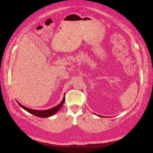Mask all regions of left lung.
<instances>
[{
    "instance_id": "1",
    "label": "left lung",
    "mask_w": 153,
    "mask_h": 153,
    "mask_svg": "<svg viewBox=\"0 0 153 153\" xmlns=\"http://www.w3.org/2000/svg\"><path fill=\"white\" fill-rule=\"evenodd\" d=\"M98 115V116H99V117H102V116H101V115Z\"/></svg>"
}]
</instances>
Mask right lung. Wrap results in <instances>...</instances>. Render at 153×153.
<instances>
[{
	"instance_id": "right-lung-1",
	"label": "right lung",
	"mask_w": 153,
	"mask_h": 153,
	"mask_svg": "<svg viewBox=\"0 0 153 153\" xmlns=\"http://www.w3.org/2000/svg\"><path fill=\"white\" fill-rule=\"evenodd\" d=\"M65 95H64V97H63V99L62 101L61 102V103H59L58 105H57L56 106L54 107L51 108L44 110V111H38V110H34V109L29 108H27L25 106L22 105V104H21V103L18 102L17 101V102L18 103V104L19 105V106L21 107H22L23 109L25 110V111H26L29 113L31 114L37 116V117H38L46 118V117H50V116L53 115L54 114H56L59 111L60 108L62 107V105H63V103L65 102Z\"/></svg>"
}]
</instances>
